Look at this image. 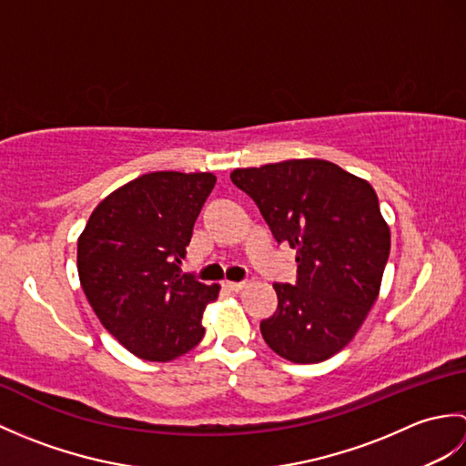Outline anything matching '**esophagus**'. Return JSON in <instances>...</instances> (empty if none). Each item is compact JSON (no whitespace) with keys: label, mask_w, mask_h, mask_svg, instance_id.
Instances as JSON below:
<instances>
[{"label":"esophagus","mask_w":466,"mask_h":466,"mask_svg":"<svg viewBox=\"0 0 466 466\" xmlns=\"http://www.w3.org/2000/svg\"><path fill=\"white\" fill-rule=\"evenodd\" d=\"M244 286H246V282H230V280L224 282V289L230 290V292H238V290L244 289Z\"/></svg>","instance_id":"obj_1"}]
</instances>
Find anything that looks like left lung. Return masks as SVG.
<instances>
[{"instance_id": "left-lung-1", "label": "left lung", "mask_w": 466, "mask_h": 466, "mask_svg": "<svg viewBox=\"0 0 466 466\" xmlns=\"http://www.w3.org/2000/svg\"><path fill=\"white\" fill-rule=\"evenodd\" d=\"M230 180L299 262L296 284H274L279 309L260 322L262 339L296 364L329 360L354 339L380 292L390 228L374 187L319 157L236 167Z\"/></svg>"}]
</instances>
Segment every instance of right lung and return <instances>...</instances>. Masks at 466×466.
I'll use <instances>...</instances> for the list:
<instances>
[{
  "label": "right lung",
  "instance_id": "obj_1",
  "mask_svg": "<svg viewBox=\"0 0 466 466\" xmlns=\"http://www.w3.org/2000/svg\"><path fill=\"white\" fill-rule=\"evenodd\" d=\"M216 184L210 172H150L96 206L77 238V274L104 329L126 350L170 362L202 340L220 284L182 272L194 222Z\"/></svg>",
  "mask_w": 466,
  "mask_h": 466
}]
</instances>
